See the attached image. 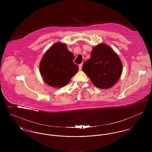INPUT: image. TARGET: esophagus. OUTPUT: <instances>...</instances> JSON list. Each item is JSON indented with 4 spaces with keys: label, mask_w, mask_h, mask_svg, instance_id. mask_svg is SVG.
<instances>
[{
    "label": "esophagus",
    "mask_w": 152,
    "mask_h": 152,
    "mask_svg": "<svg viewBox=\"0 0 152 152\" xmlns=\"http://www.w3.org/2000/svg\"><path fill=\"white\" fill-rule=\"evenodd\" d=\"M82 66H83V64H80V65H78V66H79V70H80V71L81 70V69H82Z\"/></svg>",
    "instance_id": "esophagus-1"
}]
</instances>
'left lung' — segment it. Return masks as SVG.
<instances>
[{
  "mask_svg": "<svg viewBox=\"0 0 152 152\" xmlns=\"http://www.w3.org/2000/svg\"><path fill=\"white\" fill-rule=\"evenodd\" d=\"M82 69L95 87L108 89L120 78L122 64L109 46L101 43L93 47L90 58L84 63Z\"/></svg>",
  "mask_w": 152,
  "mask_h": 152,
  "instance_id": "obj_1",
  "label": "left lung"
}]
</instances>
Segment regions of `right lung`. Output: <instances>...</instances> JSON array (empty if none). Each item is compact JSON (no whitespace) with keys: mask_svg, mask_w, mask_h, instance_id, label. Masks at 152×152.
I'll list each match as a JSON object with an SVG mask.
<instances>
[{"mask_svg":"<svg viewBox=\"0 0 152 152\" xmlns=\"http://www.w3.org/2000/svg\"><path fill=\"white\" fill-rule=\"evenodd\" d=\"M75 57L65 44L53 45L44 54L40 63V71L44 82L54 88L67 85L77 72L78 66L73 63Z\"/></svg>","mask_w":152,"mask_h":152,"instance_id":"obj_1","label":"right lung"}]
</instances>
